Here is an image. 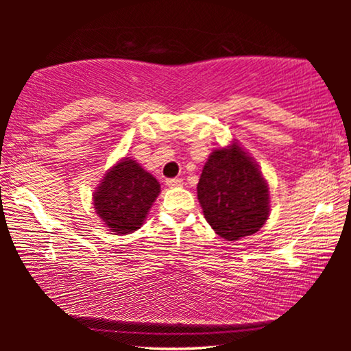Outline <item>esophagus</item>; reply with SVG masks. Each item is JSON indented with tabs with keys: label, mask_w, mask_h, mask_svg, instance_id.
I'll use <instances>...</instances> for the list:
<instances>
[{
	"label": "esophagus",
	"mask_w": 351,
	"mask_h": 351,
	"mask_svg": "<svg viewBox=\"0 0 351 351\" xmlns=\"http://www.w3.org/2000/svg\"><path fill=\"white\" fill-rule=\"evenodd\" d=\"M169 187H181L182 186V180L181 178H170V180L165 181Z\"/></svg>",
	"instance_id": "34e87169"
}]
</instances>
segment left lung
I'll use <instances>...</instances> for the list:
<instances>
[{
  "label": "left lung",
  "instance_id": "obj_1",
  "mask_svg": "<svg viewBox=\"0 0 351 351\" xmlns=\"http://www.w3.org/2000/svg\"><path fill=\"white\" fill-rule=\"evenodd\" d=\"M197 190L207 223L224 240L252 235L268 219V184L237 142L210 153Z\"/></svg>",
  "mask_w": 351,
  "mask_h": 351
}]
</instances>
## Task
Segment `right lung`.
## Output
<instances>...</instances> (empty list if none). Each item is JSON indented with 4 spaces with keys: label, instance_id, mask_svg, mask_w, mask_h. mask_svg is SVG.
I'll return each instance as SVG.
<instances>
[{
    "label": "right lung",
    "instance_id": "1",
    "mask_svg": "<svg viewBox=\"0 0 351 351\" xmlns=\"http://www.w3.org/2000/svg\"><path fill=\"white\" fill-rule=\"evenodd\" d=\"M161 192V184L133 159L125 158L108 170L94 192V209L116 234L138 230Z\"/></svg>",
    "mask_w": 351,
    "mask_h": 351
}]
</instances>
